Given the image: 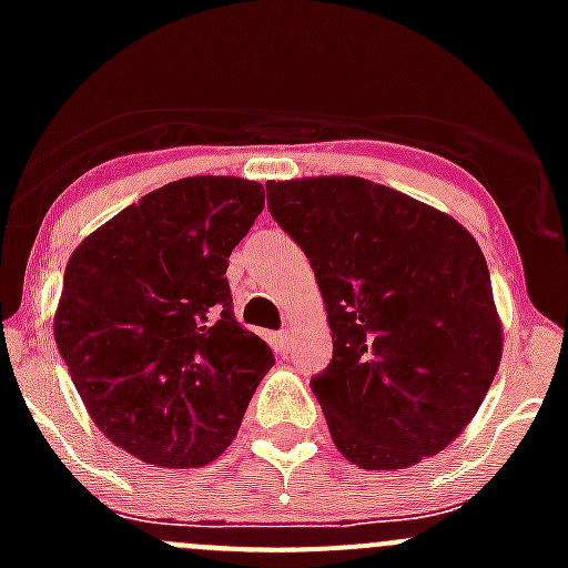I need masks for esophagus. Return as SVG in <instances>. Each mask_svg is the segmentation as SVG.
<instances>
[{
	"label": "esophagus",
	"mask_w": 568,
	"mask_h": 568,
	"mask_svg": "<svg viewBox=\"0 0 568 568\" xmlns=\"http://www.w3.org/2000/svg\"><path fill=\"white\" fill-rule=\"evenodd\" d=\"M288 343H291V332L288 329H280L277 335H274V346H277L280 354L288 352Z\"/></svg>",
	"instance_id": "34e87169"
}]
</instances>
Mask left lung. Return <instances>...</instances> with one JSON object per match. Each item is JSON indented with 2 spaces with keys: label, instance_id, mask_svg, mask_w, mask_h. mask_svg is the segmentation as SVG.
Instances as JSON below:
<instances>
[{
  "label": "left lung",
  "instance_id": "left-lung-1",
  "mask_svg": "<svg viewBox=\"0 0 568 568\" xmlns=\"http://www.w3.org/2000/svg\"><path fill=\"white\" fill-rule=\"evenodd\" d=\"M329 313L332 359L311 379L332 439L363 469L448 448L503 354L478 242L443 211L354 175L266 183Z\"/></svg>",
  "mask_w": 568,
  "mask_h": 568
}]
</instances>
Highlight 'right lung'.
<instances>
[{
    "label": "right lung",
    "mask_w": 568,
    "mask_h": 568,
    "mask_svg": "<svg viewBox=\"0 0 568 568\" xmlns=\"http://www.w3.org/2000/svg\"><path fill=\"white\" fill-rule=\"evenodd\" d=\"M263 186L194 175L153 189L65 266L54 341L95 426L136 459L203 467L236 437L274 365L233 316L227 257Z\"/></svg>",
    "instance_id": "right-lung-1"
}]
</instances>
